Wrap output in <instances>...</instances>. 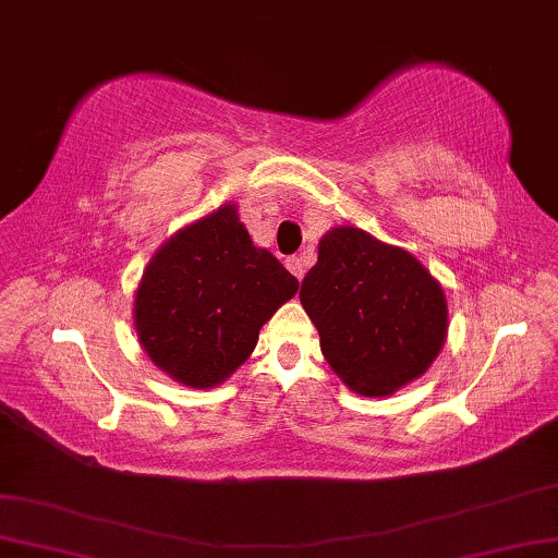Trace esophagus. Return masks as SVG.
I'll return each instance as SVG.
<instances>
[{
  "label": "esophagus",
  "instance_id": "obj_1",
  "mask_svg": "<svg viewBox=\"0 0 558 558\" xmlns=\"http://www.w3.org/2000/svg\"><path fill=\"white\" fill-rule=\"evenodd\" d=\"M287 267H289V271L294 274V277L302 281L304 279V271H306V262L302 259V256H289L287 259Z\"/></svg>",
  "mask_w": 558,
  "mask_h": 558
}]
</instances>
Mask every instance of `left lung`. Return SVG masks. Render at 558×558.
I'll use <instances>...</instances> for the list:
<instances>
[{"label": "left lung", "instance_id": "8db88e82", "mask_svg": "<svg viewBox=\"0 0 558 558\" xmlns=\"http://www.w3.org/2000/svg\"><path fill=\"white\" fill-rule=\"evenodd\" d=\"M304 312L333 374L362 397H391L434 364L449 306L414 254L359 227H331L302 281Z\"/></svg>", "mask_w": 558, "mask_h": 558}]
</instances>
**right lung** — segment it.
I'll return each instance as SVG.
<instances>
[{"label":"right lung","mask_w":558,"mask_h":558,"mask_svg":"<svg viewBox=\"0 0 558 558\" xmlns=\"http://www.w3.org/2000/svg\"><path fill=\"white\" fill-rule=\"evenodd\" d=\"M296 289L227 202L154 252L134 294L136 339L171 379L211 389L252 356L259 329Z\"/></svg>","instance_id":"add662e5"}]
</instances>
